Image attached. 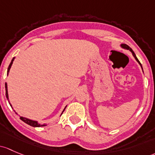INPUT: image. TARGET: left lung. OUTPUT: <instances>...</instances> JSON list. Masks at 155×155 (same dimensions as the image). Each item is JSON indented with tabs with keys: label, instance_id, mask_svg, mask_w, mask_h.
<instances>
[{
	"label": "left lung",
	"instance_id": "8db88e82",
	"mask_svg": "<svg viewBox=\"0 0 155 155\" xmlns=\"http://www.w3.org/2000/svg\"><path fill=\"white\" fill-rule=\"evenodd\" d=\"M120 47H121L122 48H123V49H125V50H129V51H131V53H132V55H133V56L134 57V58H135V60H136L137 61L138 63H139V64L140 65V67H141V68H142V70H143V67H142V64H141V63L140 62V61L139 60H138V58H137V56H136V55H135V53H134V51L132 50V49H131V48H130L129 46H128V45H125V44H121V45H120Z\"/></svg>",
	"mask_w": 155,
	"mask_h": 155
}]
</instances>
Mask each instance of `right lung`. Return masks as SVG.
<instances>
[{"label": "right lung", "instance_id": "obj_1", "mask_svg": "<svg viewBox=\"0 0 155 155\" xmlns=\"http://www.w3.org/2000/svg\"><path fill=\"white\" fill-rule=\"evenodd\" d=\"M14 60H15V57L12 58V61H11V62H10V64H9V67H8V69H7V76H8V75H9V70H10L11 67H12V64L13 61H14ZM5 88H6V98H7L8 100H9V95H8V90H7V83H6V82L5 83ZM9 105H10V106L12 107V105H11V103H10V102H9ZM66 107H67V105H66V106H65L64 109L66 108ZM64 110H63V111H62V113H63V112H64ZM14 111L15 112V110H14ZM62 113H61V114H62ZM15 114H18L16 113V112H15ZM20 119L22 120L23 122H24V123H27V124L30 125H31V126H32V127H41V126H45V125H47V124H42V125H41V124H40V123H38V121H35V120H30V119L26 118V117H20Z\"/></svg>", "mask_w": 155, "mask_h": 155}]
</instances>
